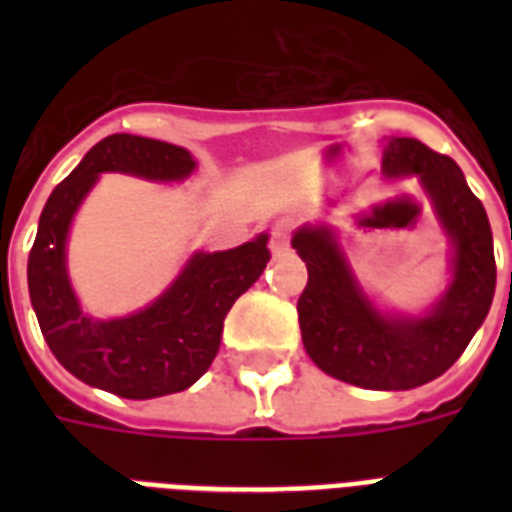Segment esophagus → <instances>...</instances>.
Listing matches in <instances>:
<instances>
[{
    "instance_id": "34e87169",
    "label": "esophagus",
    "mask_w": 512,
    "mask_h": 512,
    "mask_svg": "<svg viewBox=\"0 0 512 512\" xmlns=\"http://www.w3.org/2000/svg\"><path fill=\"white\" fill-rule=\"evenodd\" d=\"M289 233H292V223L289 220H276L271 228V249L273 252H284L289 247Z\"/></svg>"
}]
</instances>
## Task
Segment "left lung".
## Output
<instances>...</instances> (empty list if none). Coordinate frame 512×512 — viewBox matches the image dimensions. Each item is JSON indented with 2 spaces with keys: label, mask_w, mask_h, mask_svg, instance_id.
I'll return each mask as SVG.
<instances>
[{
  "label": "left lung",
  "mask_w": 512,
  "mask_h": 512,
  "mask_svg": "<svg viewBox=\"0 0 512 512\" xmlns=\"http://www.w3.org/2000/svg\"><path fill=\"white\" fill-rule=\"evenodd\" d=\"M382 167L420 175L454 241V281L422 319H390L372 308L324 228H300L292 247L308 265L297 300L303 345L313 364L369 390H409L436 380L465 353L484 324L497 284L492 225L454 159L414 138H393Z\"/></svg>",
  "instance_id": "8db88e82"
}]
</instances>
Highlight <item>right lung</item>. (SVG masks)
Returning <instances> with one entry per match:
<instances>
[{"mask_svg":"<svg viewBox=\"0 0 512 512\" xmlns=\"http://www.w3.org/2000/svg\"><path fill=\"white\" fill-rule=\"evenodd\" d=\"M180 146L140 135H108L55 185L28 252V295L60 364L92 388L122 398H159L191 388L215 361L223 321L271 260L268 236L228 252H199L146 311L98 321L79 311L66 276V233L100 172L180 180L193 170Z\"/></svg>","mask_w":512,"mask_h":512,"instance_id":"right-lung-1","label":"right lung"}]
</instances>
